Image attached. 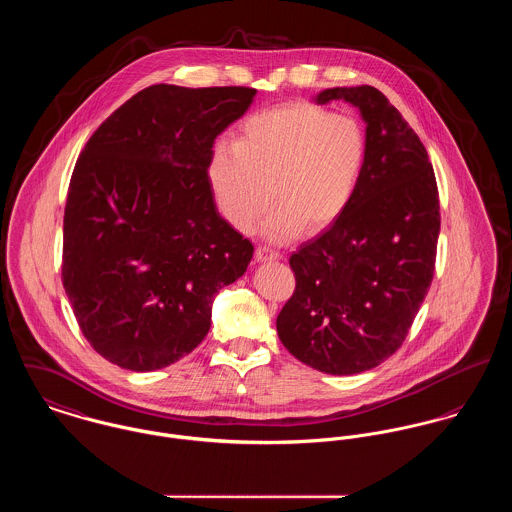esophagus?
I'll use <instances>...</instances> for the list:
<instances>
[{"instance_id":"1","label":"esophagus","mask_w":512,"mask_h":512,"mask_svg":"<svg viewBox=\"0 0 512 512\" xmlns=\"http://www.w3.org/2000/svg\"><path fill=\"white\" fill-rule=\"evenodd\" d=\"M278 258H281V254H279L276 248H272L268 244H260L256 248V260L258 262H268V260H278Z\"/></svg>"}]
</instances>
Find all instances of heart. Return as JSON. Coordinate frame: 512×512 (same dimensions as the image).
<instances>
[{
    "label": "heart",
    "instance_id": "1",
    "mask_svg": "<svg viewBox=\"0 0 512 512\" xmlns=\"http://www.w3.org/2000/svg\"><path fill=\"white\" fill-rule=\"evenodd\" d=\"M364 156L366 139L352 117L289 103L250 117L234 148L215 150L209 182L221 215L238 231H248L270 199L278 203L262 233L285 240L303 227L319 233L346 211Z\"/></svg>",
    "mask_w": 512,
    "mask_h": 512
}]
</instances>
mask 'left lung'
Masks as SVG:
<instances>
[{
	"label": "left lung",
	"mask_w": 512,
	"mask_h": 512,
	"mask_svg": "<svg viewBox=\"0 0 512 512\" xmlns=\"http://www.w3.org/2000/svg\"><path fill=\"white\" fill-rule=\"evenodd\" d=\"M366 121L364 166L346 211L291 254L295 291L278 315L281 344L332 375L366 372L407 338L434 278L438 186L426 148L372 86L332 88Z\"/></svg>",
	"instance_id": "left-lung-1"
}]
</instances>
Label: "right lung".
Listing matches in <instances>:
<instances>
[{
  "label": "right lung",
  "mask_w": 512,
  "mask_h": 512,
  "mask_svg": "<svg viewBox=\"0 0 512 512\" xmlns=\"http://www.w3.org/2000/svg\"><path fill=\"white\" fill-rule=\"evenodd\" d=\"M254 88H144L113 111L74 166L64 209L62 283L93 350L131 372L184 358L211 326L215 293L254 244L219 215L215 139Z\"/></svg>",
  "instance_id": "1"
}]
</instances>
